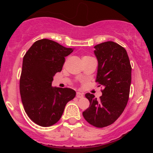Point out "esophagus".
Wrapping results in <instances>:
<instances>
[{"label":"esophagus","mask_w":153,"mask_h":153,"mask_svg":"<svg viewBox=\"0 0 153 153\" xmlns=\"http://www.w3.org/2000/svg\"><path fill=\"white\" fill-rule=\"evenodd\" d=\"M76 97L77 98H83V94L81 93H79V92H77L76 93Z\"/></svg>","instance_id":"34e87169"}]
</instances>
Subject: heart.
<instances>
[{"instance_id": "b5f03b06", "label": "heart", "mask_w": 153, "mask_h": 153, "mask_svg": "<svg viewBox=\"0 0 153 153\" xmlns=\"http://www.w3.org/2000/svg\"><path fill=\"white\" fill-rule=\"evenodd\" d=\"M88 57V56H84V57H83V58H87Z\"/></svg>"}]
</instances>
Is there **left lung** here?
Returning <instances> with one entry per match:
<instances>
[{
    "label": "left lung",
    "mask_w": 153,
    "mask_h": 153,
    "mask_svg": "<svg viewBox=\"0 0 153 153\" xmlns=\"http://www.w3.org/2000/svg\"><path fill=\"white\" fill-rule=\"evenodd\" d=\"M94 48L98 62L96 81L104 88L99 100L93 94H85L90 106L83 112V116L93 126L104 127L113 124L127 105L131 67L127 51L118 44L108 41Z\"/></svg>",
    "instance_id": "8db88e82"
}]
</instances>
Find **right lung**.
<instances>
[{"mask_svg": "<svg viewBox=\"0 0 153 153\" xmlns=\"http://www.w3.org/2000/svg\"><path fill=\"white\" fill-rule=\"evenodd\" d=\"M73 51L42 39L35 42L25 54L19 83L21 98L28 116L39 126L57 123L67 103L76 95L73 89L51 86L54 75L62 70L65 57Z\"/></svg>", "mask_w": 153, "mask_h": 153, "instance_id": "add662e5", "label": "right lung"}]
</instances>
